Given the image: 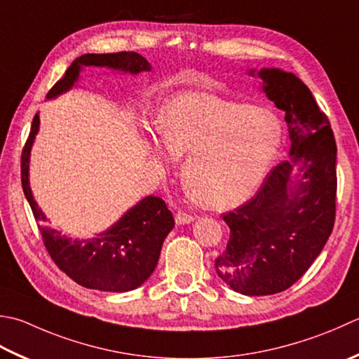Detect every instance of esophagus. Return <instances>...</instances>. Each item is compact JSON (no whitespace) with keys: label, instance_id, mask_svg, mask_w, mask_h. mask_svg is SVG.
Segmentation results:
<instances>
[{"label":"esophagus","instance_id":"obj_1","mask_svg":"<svg viewBox=\"0 0 359 359\" xmlns=\"http://www.w3.org/2000/svg\"><path fill=\"white\" fill-rule=\"evenodd\" d=\"M194 219H196V217L193 215H188L185 212L175 213V222L180 224V226H182V224H191Z\"/></svg>","mask_w":359,"mask_h":359}]
</instances>
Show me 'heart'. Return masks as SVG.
Instances as JSON below:
<instances>
[{"label":"heart","mask_w":359,"mask_h":359,"mask_svg":"<svg viewBox=\"0 0 359 359\" xmlns=\"http://www.w3.org/2000/svg\"><path fill=\"white\" fill-rule=\"evenodd\" d=\"M160 137L147 133V149L161 161L185 156L182 177L210 208H231L254 196L276 161L283 140L271 109L185 91L166 102Z\"/></svg>","instance_id":"heart-1"}]
</instances>
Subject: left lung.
I'll list each match as a JSON object with an SVG mask.
<instances>
[{"instance_id": "8db88e82", "label": "left lung", "mask_w": 359, "mask_h": 359, "mask_svg": "<svg viewBox=\"0 0 359 359\" xmlns=\"http://www.w3.org/2000/svg\"><path fill=\"white\" fill-rule=\"evenodd\" d=\"M285 114L290 158L268 174L244 205L224 215L227 248L217 276L244 296H271L304 276L332 235L336 212V142L328 118L296 74L249 69Z\"/></svg>"}]
</instances>
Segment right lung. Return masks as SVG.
Segmentation results:
<instances>
[{
    "label": "right lung",
    "mask_w": 359,
    "mask_h": 359,
    "mask_svg": "<svg viewBox=\"0 0 359 359\" xmlns=\"http://www.w3.org/2000/svg\"><path fill=\"white\" fill-rule=\"evenodd\" d=\"M83 67L109 68L114 72L137 76L151 72L152 67L143 55L133 51L114 54H83L77 57L65 76L49 90L46 100H54L72 90ZM40 116H34L29 138L21 154V185L27 202L39 222L45 248L59 269L88 290L128 292L142 286L152 276L158 263L165 238L174 227L172 213L163 199L146 196L130 207L107 230L88 240H73L62 231L45 226L48 217L35 202L29 185V160Z\"/></svg>",
    "instance_id": "obj_1"
}]
</instances>
